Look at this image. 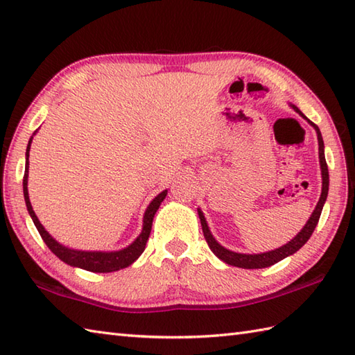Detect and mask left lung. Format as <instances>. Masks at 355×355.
<instances>
[{
	"label": "left lung",
	"mask_w": 355,
	"mask_h": 355,
	"mask_svg": "<svg viewBox=\"0 0 355 355\" xmlns=\"http://www.w3.org/2000/svg\"><path fill=\"white\" fill-rule=\"evenodd\" d=\"M293 108L296 110L300 116H304L302 112L299 111L297 107ZM310 122V120H308ZM311 125L314 126V130L318 131V140H319V158H320V169H322V195L319 198L318 206H315L313 215L310 216V220L305 224V227L297 233V236H294V239H291L288 244H285L282 247L276 248V250H271L267 253H261V254H244V253H235V252H230L227 248H224L223 245H220L215 241V238L212 236V233H210L209 227H207V223H206V218L202 215L200 210H198V215H200V221H201V227H202V233H205V238L207 241V244L210 247V250H212L218 258L221 261H224L225 263H229V266H235L239 268H266L273 266V263L282 261L286 256H290L293 253H296L300 247H302L310 236L313 235V232L315 229V225L319 223V218L322 214V209L323 205H325L327 197H328V186H329V175H328V164L325 160V153H323V139H322V134L318 125H314L311 122Z\"/></svg>",
	"instance_id": "obj_1"
}]
</instances>
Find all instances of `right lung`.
Wrapping results in <instances>:
<instances>
[{"mask_svg":"<svg viewBox=\"0 0 355 355\" xmlns=\"http://www.w3.org/2000/svg\"><path fill=\"white\" fill-rule=\"evenodd\" d=\"M30 143H32V139H30L28 145H27V162H26V172H24V180H22V189H24V200H26V206L30 216L36 225L37 232H40L41 238L44 239V243L47 244V247L50 250L55 253L59 259L64 261L65 263L73 267H80L88 271H94V273H110V271H117L120 268H125L128 266L139 258V256L143 253L148 243L149 233L150 229H153V220L154 215L160 207L162 201L166 198V193L168 191H163L162 193H158L157 197L150 202L149 207L146 209L145 212V220H143V230L140 233V236L134 241V243L123 248L120 252H111V253H103V252H79V250H71V248H67L64 245H61L59 243H56L53 239L47 230L42 227V224L37 220L32 205H30L28 200V191H27V177H28V150H30Z\"/></svg>","mask_w":355,"mask_h":355,"instance_id":"1","label":"right lung"}]
</instances>
